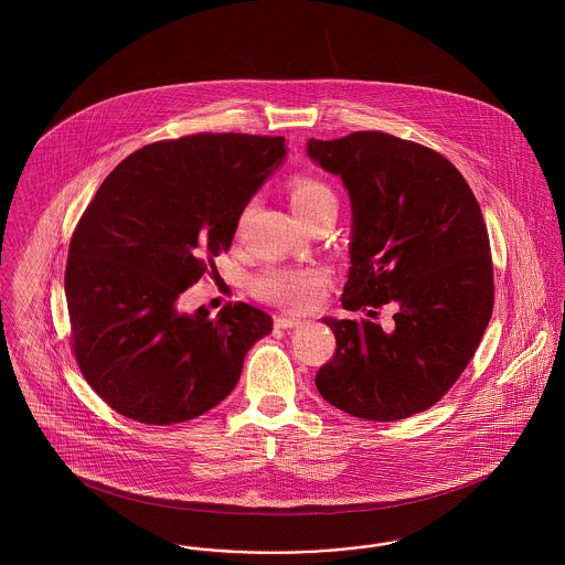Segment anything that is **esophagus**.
Masks as SVG:
<instances>
[{"label":"esophagus","instance_id":"34e87169","mask_svg":"<svg viewBox=\"0 0 565 565\" xmlns=\"http://www.w3.org/2000/svg\"><path fill=\"white\" fill-rule=\"evenodd\" d=\"M300 322H302V320L295 318V316H277V318H275V326H277V328H284V330L296 328Z\"/></svg>","mask_w":565,"mask_h":565}]
</instances>
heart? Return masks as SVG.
Listing matches in <instances>:
<instances>
[{"label": "heart", "instance_id": "b5f03b06", "mask_svg": "<svg viewBox=\"0 0 565 565\" xmlns=\"http://www.w3.org/2000/svg\"><path fill=\"white\" fill-rule=\"evenodd\" d=\"M332 201H337L334 190L316 178H296L290 186V205L302 222L320 214ZM323 286L322 273L302 269H269L254 281L258 296L290 309H307L316 305L322 296Z\"/></svg>", "mask_w": 565, "mask_h": 565}]
</instances>
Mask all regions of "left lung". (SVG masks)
<instances>
[{"label": "left lung", "instance_id": "left-lung-1", "mask_svg": "<svg viewBox=\"0 0 565 565\" xmlns=\"http://www.w3.org/2000/svg\"><path fill=\"white\" fill-rule=\"evenodd\" d=\"M309 159L350 192L343 309H394L381 323L323 318L337 351L316 376L326 403L398 422L438 403L463 373L493 311L481 207L463 175L430 148L379 131L307 141Z\"/></svg>", "mask_w": 565, "mask_h": 565}]
</instances>
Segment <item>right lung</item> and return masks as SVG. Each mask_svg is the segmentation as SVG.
Wrapping results in <instances>:
<instances>
[{"instance_id": "right-lung-1", "label": "right lung", "mask_w": 565, "mask_h": 565, "mask_svg": "<svg viewBox=\"0 0 565 565\" xmlns=\"http://www.w3.org/2000/svg\"><path fill=\"white\" fill-rule=\"evenodd\" d=\"M284 137L199 134L143 146L93 196L70 243L65 296L82 375L120 415L154 426L222 403L269 313H184L180 295L233 243L252 196L284 162Z\"/></svg>"}]
</instances>
